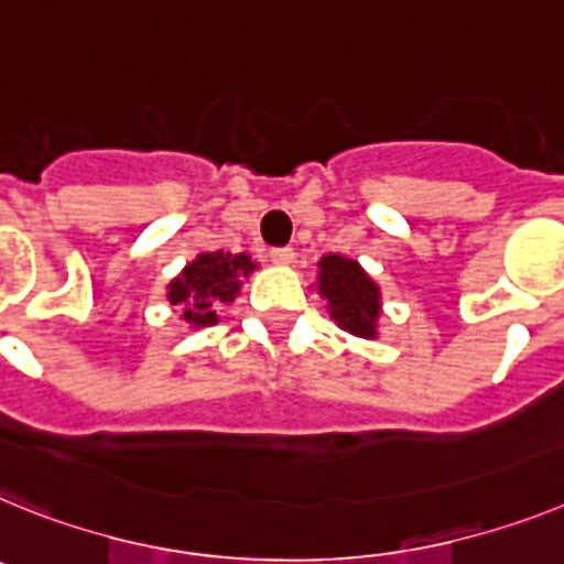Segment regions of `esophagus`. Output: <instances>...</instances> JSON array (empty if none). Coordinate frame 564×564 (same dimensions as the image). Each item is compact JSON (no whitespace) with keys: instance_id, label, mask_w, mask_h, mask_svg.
<instances>
[{"instance_id":"34e87169","label":"esophagus","mask_w":564,"mask_h":564,"mask_svg":"<svg viewBox=\"0 0 564 564\" xmlns=\"http://www.w3.org/2000/svg\"><path fill=\"white\" fill-rule=\"evenodd\" d=\"M271 262L273 264H291L293 262V250L291 248H273L271 250Z\"/></svg>"}]
</instances>
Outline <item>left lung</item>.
<instances>
[{
  "label": "left lung",
  "instance_id": "left-lung-1",
  "mask_svg": "<svg viewBox=\"0 0 564 564\" xmlns=\"http://www.w3.org/2000/svg\"><path fill=\"white\" fill-rule=\"evenodd\" d=\"M319 293L328 300L330 319L341 330L362 339H377V322L382 314L379 285L356 259L328 253L319 262Z\"/></svg>",
  "mask_w": 564,
  "mask_h": 564
}]
</instances>
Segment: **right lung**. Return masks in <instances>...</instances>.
<instances>
[{"instance_id":"obj_1","label":"right lung","mask_w":564,"mask_h":564,"mask_svg":"<svg viewBox=\"0 0 564 564\" xmlns=\"http://www.w3.org/2000/svg\"><path fill=\"white\" fill-rule=\"evenodd\" d=\"M250 271H257V262L248 253H199L167 285V300L171 305H180L182 319L191 328H208L219 322L216 311L236 300Z\"/></svg>"}]
</instances>
